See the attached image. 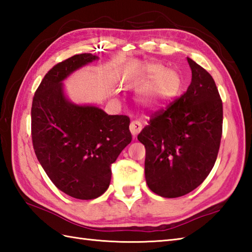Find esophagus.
Masks as SVG:
<instances>
[{"instance_id":"esophagus-1","label":"esophagus","mask_w":252,"mask_h":252,"mask_svg":"<svg viewBox=\"0 0 252 252\" xmlns=\"http://www.w3.org/2000/svg\"><path fill=\"white\" fill-rule=\"evenodd\" d=\"M142 127H143V126H142V123L140 121H138V120H133L131 122V125H130V131L132 133V135L133 136H136L138 133L142 131Z\"/></svg>"}]
</instances>
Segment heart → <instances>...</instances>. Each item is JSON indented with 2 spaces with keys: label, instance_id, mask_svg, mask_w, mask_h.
Masks as SVG:
<instances>
[{
  "label": "heart",
  "instance_id": "b5f03b06",
  "mask_svg": "<svg viewBox=\"0 0 252 252\" xmlns=\"http://www.w3.org/2000/svg\"><path fill=\"white\" fill-rule=\"evenodd\" d=\"M133 80L137 87L146 88L141 97V103L146 108H157L169 103L182 88L179 72L157 63H147Z\"/></svg>",
  "mask_w": 252,
  "mask_h": 252
}]
</instances>
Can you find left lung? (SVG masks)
Listing matches in <instances>:
<instances>
[{
	"instance_id": "left-lung-1",
	"label": "left lung",
	"mask_w": 252,
	"mask_h": 252,
	"mask_svg": "<svg viewBox=\"0 0 252 252\" xmlns=\"http://www.w3.org/2000/svg\"><path fill=\"white\" fill-rule=\"evenodd\" d=\"M191 82L184 94L151 115L137 140L146 149L145 178L164 198L189 194L216 163L223 126V105L215 80L187 57Z\"/></svg>"
}]
</instances>
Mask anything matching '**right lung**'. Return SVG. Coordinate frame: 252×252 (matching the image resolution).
<instances>
[{"mask_svg":"<svg viewBox=\"0 0 252 252\" xmlns=\"http://www.w3.org/2000/svg\"><path fill=\"white\" fill-rule=\"evenodd\" d=\"M95 60L97 56L84 53L58 63L41 81L31 107L37 160L58 189L83 200L107 190L111 164L132 141L129 117L74 105L63 95V80Z\"/></svg>","mask_w":252,"mask_h":252,"instance_id":"add662e5","label":"right lung"}]
</instances>
